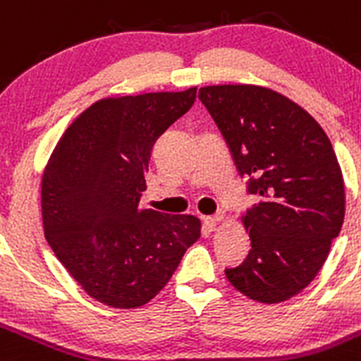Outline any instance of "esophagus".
I'll return each mask as SVG.
<instances>
[{
  "label": "esophagus",
  "mask_w": 361,
  "mask_h": 361,
  "mask_svg": "<svg viewBox=\"0 0 361 361\" xmlns=\"http://www.w3.org/2000/svg\"><path fill=\"white\" fill-rule=\"evenodd\" d=\"M221 218H224V214H221V213L214 214V216H206V218H204V226H206L207 231H214V229H216V226H218V221H220Z\"/></svg>",
  "instance_id": "1"
}]
</instances>
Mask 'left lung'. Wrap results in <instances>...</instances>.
I'll return each mask as SVG.
<instances>
[{
	"instance_id": "obj_1",
	"label": "left lung",
	"mask_w": 361,
	"mask_h": 361,
	"mask_svg": "<svg viewBox=\"0 0 361 361\" xmlns=\"http://www.w3.org/2000/svg\"><path fill=\"white\" fill-rule=\"evenodd\" d=\"M198 98L220 128L247 191L259 195L243 216L249 256L226 276L264 304L292 299L322 269L345 214L331 141L302 107L272 89L207 85Z\"/></svg>"
}]
</instances>
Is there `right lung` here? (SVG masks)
Returning <instances> with one entry per match:
<instances>
[{
    "label": "right lung",
    "mask_w": 361,
    "mask_h": 361,
    "mask_svg": "<svg viewBox=\"0 0 361 361\" xmlns=\"http://www.w3.org/2000/svg\"><path fill=\"white\" fill-rule=\"evenodd\" d=\"M197 87L98 100L73 121L44 168V236L84 292L140 308L200 238L193 214L141 209L152 148L195 104Z\"/></svg>",
    "instance_id": "1"
}]
</instances>
